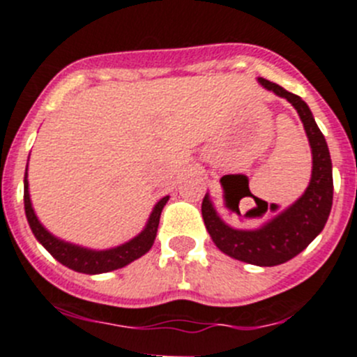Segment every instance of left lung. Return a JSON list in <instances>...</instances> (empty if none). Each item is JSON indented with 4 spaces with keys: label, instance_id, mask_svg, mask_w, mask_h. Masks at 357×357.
Instances as JSON below:
<instances>
[{
    "label": "left lung",
    "instance_id": "obj_1",
    "mask_svg": "<svg viewBox=\"0 0 357 357\" xmlns=\"http://www.w3.org/2000/svg\"><path fill=\"white\" fill-rule=\"evenodd\" d=\"M259 82L275 95L287 98L301 118L312 148V179L308 188L285 211L266 222L262 227L252 231L229 227L215 211L208 194L202 201V218L213 243L229 257L255 266H278L301 254L324 229L333 206V165L328 142L308 105L298 95L289 93L268 79L259 77ZM255 202L257 208L252 211L262 216L266 213V206L262 208L257 199Z\"/></svg>",
    "mask_w": 357,
    "mask_h": 357
}]
</instances>
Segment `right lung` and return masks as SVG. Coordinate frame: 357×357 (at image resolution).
Listing matches in <instances>:
<instances>
[{"instance_id": "obj_1", "label": "right lung", "mask_w": 357, "mask_h": 357, "mask_svg": "<svg viewBox=\"0 0 357 357\" xmlns=\"http://www.w3.org/2000/svg\"><path fill=\"white\" fill-rule=\"evenodd\" d=\"M167 197L160 199L153 208L151 215H149L148 224H146L144 231L137 234L130 241L123 243V245L116 246V248L109 250H89L82 248V246L72 245L63 239H58L52 236L47 229L40 224V220L36 218L35 211H33L31 199H29V190H28V172L24 174V209H26V218L31 227L35 238L42 243V246L47 250L49 254L61 262L66 268L73 269L77 273H86V275H98V273H107L114 271V269L125 268L126 264L133 262L135 259L142 257L148 254L149 248L153 246L156 238V231H158L160 224V215H162L163 206L167 204Z\"/></svg>"}]
</instances>
